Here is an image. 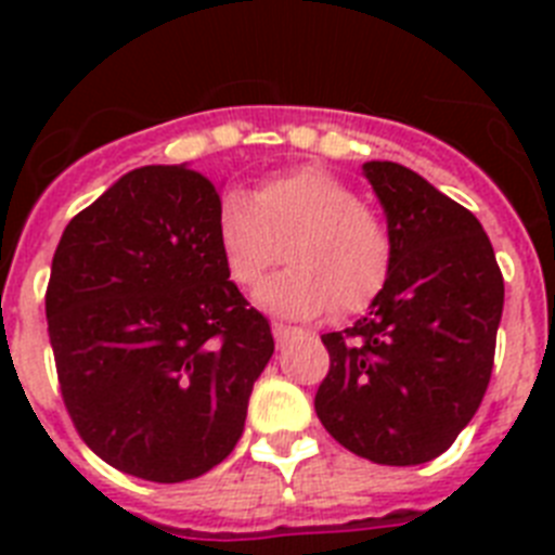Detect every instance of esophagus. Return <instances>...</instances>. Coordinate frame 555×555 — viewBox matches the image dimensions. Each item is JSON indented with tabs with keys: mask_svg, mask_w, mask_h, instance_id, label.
<instances>
[{
	"mask_svg": "<svg viewBox=\"0 0 555 555\" xmlns=\"http://www.w3.org/2000/svg\"><path fill=\"white\" fill-rule=\"evenodd\" d=\"M272 333H274V341H278V345H283V341H288V336H294V333H297V327H288V325H281V322H274Z\"/></svg>",
	"mask_w": 555,
	"mask_h": 555,
	"instance_id": "34e87169",
	"label": "esophagus"
}]
</instances>
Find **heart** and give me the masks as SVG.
Segmentation results:
<instances>
[{
  "instance_id": "heart-1",
  "label": "heart",
  "mask_w": 555,
  "mask_h": 555,
  "mask_svg": "<svg viewBox=\"0 0 555 555\" xmlns=\"http://www.w3.org/2000/svg\"><path fill=\"white\" fill-rule=\"evenodd\" d=\"M217 242L238 286H255L286 249L292 267L255 292L263 311L286 320H311L333 306L338 313L364 311L391 267V235L380 214L320 166L263 180L253 197L224 194Z\"/></svg>"
}]
</instances>
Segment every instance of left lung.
<instances>
[{
    "mask_svg": "<svg viewBox=\"0 0 555 555\" xmlns=\"http://www.w3.org/2000/svg\"><path fill=\"white\" fill-rule=\"evenodd\" d=\"M361 169L384 205L391 267L366 317L322 336L331 372L313 409L350 453L414 467L442 455L483 400L503 274L467 208L391 160Z\"/></svg>",
    "mask_w": 555,
    "mask_h": 555,
    "instance_id": "8db88e82",
    "label": "left lung"
}]
</instances>
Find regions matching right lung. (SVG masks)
<instances>
[{"instance_id": "obj_1", "label": "right lung", "mask_w": 555, "mask_h": 555, "mask_svg": "<svg viewBox=\"0 0 555 555\" xmlns=\"http://www.w3.org/2000/svg\"><path fill=\"white\" fill-rule=\"evenodd\" d=\"M219 189L141 166L66 224L47 288L49 345L82 442L141 480L199 478L233 453L274 338L230 281Z\"/></svg>"}]
</instances>
